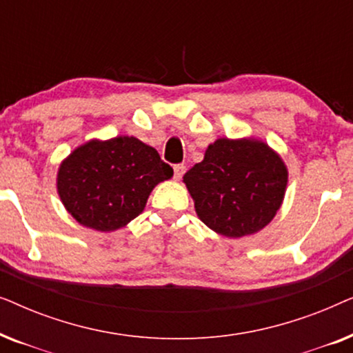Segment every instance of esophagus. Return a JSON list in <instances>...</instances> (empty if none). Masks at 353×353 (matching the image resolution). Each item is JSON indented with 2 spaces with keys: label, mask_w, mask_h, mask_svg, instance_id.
<instances>
[{
  "label": "esophagus",
  "mask_w": 353,
  "mask_h": 353,
  "mask_svg": "<svg viewBox=\"0 0 353 353\" xmlns=\"http://www.w3.org/2000/svg\"><path fill=\"white\" fill-rule=\"evenodd\" d=\"M185 172H186V167L183 165V163H176V165L173 167V178H175V180H181V176L185 175Z\"/></svg>",
  "instance_id": "esophagus-1"
}]
</instances>
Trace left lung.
<instances>
[{
	"label": "left lung",
	"instance_id": "left-lung-1",
	"mask_svg": "<svg viewBox=\"0 0 353 353\" xmlns=\"http://www.w3.org/2000/svg\"><path fill=\"white\" fill-rule=\"evenodd\" d=\"M196 214L215 233L243 238L265 228L281 207L288 170L257 139L220 138L183 176Z\"/></svg>",
	"mask_w": 353,
	"mask_h": 353
}]
</instances>
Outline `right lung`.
Wrapping results in <instances>:
<instances>
[{
	"instance_id": "1",
	"label": "right lung",
	"mask_w": 353,
	"mask_h": 353,
	"mask_svg": "<svg viewBox=\"0 0 353 353\" xmlns=\"http://www.w3.org/2000/svg\"><path fill=\"white\" fill-rule=\"evenodd\" d=\"M173 175L156 149L133 137L77 148L57 173V192L86 228L114 231L141 214L154 186Z\"/></svg>"
}]
</instances>
